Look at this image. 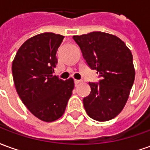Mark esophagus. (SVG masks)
I'll list each match as a JSON object with an SVG mask.
<instances>
[{
    "label": "esophagus",
    "mask_w": 150,
    "mask_h": 150,
    "mask_svg": "<svg viewBox=\"0 0 150 150\" xmlns=\"http://www.w3.org/2000/svg\"><path fill=\"white\" fill-rule=\"evenodd\" d=\"M82 83L81 80H79V79H75V84L76 85V86L79 84V83Z\"/></svg>",
    "instance_id": "obj_1"
}]
</instances>
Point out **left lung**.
Listing matches in <instances>:
<instances>
[{"mask_svg":"<svg viewBox=\"0 0 150 150\" xmlns=\"http://www.w3.org/2000/svg\"><path fill=\"white\" fill-rule=\"evenodd\" d=\"M73 38L101 78L100 83H89L91 93L83 100L86 112L95 120H110L125 106L134 82L132 53L120 38L100 31Z\"/></svg>","mask_w":150,"mask_h":150,"instance_id":"8db88e82","label":"left lung"}]
</instances>
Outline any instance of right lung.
<instances>
[{
  "mask_svg": "<svg viewBox=\"0 0 150 150\" xmlns=\"http://www.w3.org/2000/svg\"><path fill=\"white\" fill-rule=\"evenodd\" d=\"M64 36L54 33L35 35L18 49L12 63L15 88L22 103L45 122L59 119L65 112L75 87L74 79L53 75L56 53Z\"/></svg>",
  "mask_w": 150,
  "mask_h": 150,
  "instance_id": "right-lung-1",
  "label": "right lung"
}]
</instances>
